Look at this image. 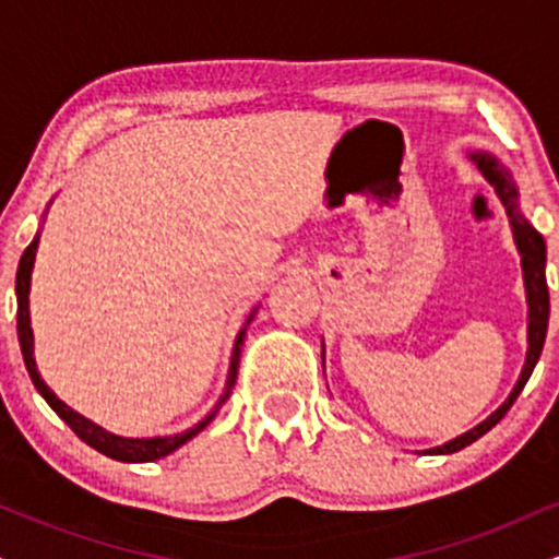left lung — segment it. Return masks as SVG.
I'll return each instance as SVG.
<instances>
[{"label":"left lung","mask_w":559,"mask_h":559,"mask_svg":"<svg viewBox=\"0 0 559 559\" xmlns=\"http://www.w3.org/2000/svg\"><path fill=\"white\" fill-rule=\"evenodd\" d=\"M473 163L478 165V170L484 173V178L493 186L497 197L502 199L507 217H510L512 236H515L518 252H521V265H523V281H525V297H528V355H525L523 373L518 378L512 394L502 402V407L493 409V413L484 423H478L476 428L457 436V439L447 441V444L426 449V454H452L460 452V449L473 444V441L480 439L486 431H491L499 420L504 418L507 409L512 407V402L518 400L525 383H528L531 373H534L538 357H542L544 338H547V323H549V292H547V275H544V267H547V243H544V236L531 226L528 221L518 210V189L515 181H512L510 170L499 163L497 157L489 155V152H473Z\"/></svg>","instance_id":"obj_1"}]
</instances>
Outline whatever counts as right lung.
<instances>
[{
    "label": "right lung",
    "mask_w": 559,
    "mask_h": 559,
    "mask_svg": "<svg viewBox=\"0 0 559 559\" xmlns=\"http://www.w3.org/2000/svg\"><path fill=\"white\" fill-rule=\"evenodd\" d=\"M36 247H38V236L28 243V247H25V252H23V258H21V265H17V278H15V294H17V342H21L23 362H25V368H28V376H31V381H34L36 391L44 396V400H47L49 407H52L55 413L60 415V418L66 420L70 428H73L75 436H79L81 441H86L88 447H94L96 452L107 454V457H112V460H120V463H152V460H159V457H165V454L176 452V449L183 447L186 441L194 439V436L202 431V428H207V423L215 418V413L223 407V404H226V400L230 396V389H234L236 370H239L243 333H247V325L252 323L254 312L247 318V325H243V329L239 331V336H236L234 355H230L226 391H223V396H221V400H217L215 407L210 409V413L204 415V418L199 420L194 428H189V431H183V433H173V436H152V439H126V436H115L110 431H105V428H102V426H96V423H92L88 418H83L81 413H75L73 407H68V404L62 402L60 396H57L55 391L41 381V376H38L36 360H34V331H31V316H28L31 271H34Z\"/></svg>",
    "instance_id": "right-lung-1"
}]
</instances>
